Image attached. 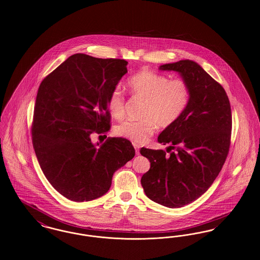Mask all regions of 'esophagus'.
Returning a JSON list of instances; mask_svg holds the SVG:
<instances>
[{"label": "esophagus", "mask_w": 260, "mask_h": 260, "mask_svg": "<svg viewBox=\"0 0 260 260\" xmlns=\"http://www.w3.org/2000/svg\"><path fill=\"white\" fill-rule=\"evenodd\" d=\"M134 148H135V150H136L137 154H139V153H140V152H139V146L136 145V144H134Z\"/></svg>", "instance_id": "esophagus-1"}]
</instances>
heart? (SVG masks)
<instances>
[{"mask_svg": "<svg viewBox=\"0 0 260 260\" xmlns=\"http://www.w3.org/2000/svg\"><path fill=\"white\" fill-rule=\"evenodd\" d=\"M131 95L144 100L145 105L141 120H127L114 128L118 137L134 144H144L156 130V127L168 128L176 123L187 110L191 90L183 79L169 80L164 74L144 69L134 74L127 81ZM108 108L115 119L125 114V96L119 87L111 90L108 96Z\"/></svg>", "mask_w": 260, "mask_h": 260, "instance_id": "obj_1", "label": "heart"}]
</instances>
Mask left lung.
<instances>
[{
  "label": "left lung",
  "instance_id": "8db88e82",
  "mask_svg": "<svg viewBox=\"0 0 260 260\" xmlns=\"http://www.w3.org/2000/svg\"><path fill=\"white\" fill-rule=\"evenodd\" d=\"M179 72L191 90L190 104L176 123L157 138L166 151L142 148L150 170L141 184L156 204L176 208L189 205L208 190L227 158L232 113L224 88L197 62L185 59L159 67Z\"/></svg>",
  "mask_w": 260,
  "mask_h": 260
}]
</instances>
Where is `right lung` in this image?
Segmentation results:
<instances>
[{
    "label": "right lung",
    "instance_id": "obj_1",
    "mask_svg": "<svg viewBox=\"0 0 260 260\" xmlns=\"http://www.w3.org/2000/svg\"><path fill=\"white\" fill-rule=\"evenodd\" d=\"M127 63L75 54L39 86L33 148L44 175L70 201L88 202L105 194L113 173L135 155L124 138H108L99 147L91 141L94 132L110 129L108 96L127 72Z\"/></svg>",
    "mask_w": 260,
    "mask_h": 260
}]
</instances>
